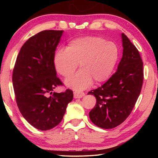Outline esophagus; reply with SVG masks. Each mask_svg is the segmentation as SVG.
I'll use <instances>...</instances> for the list:
<instances>
[{
	"instance_id": "1",
	"label": "esophagus",
	"mask_w": 158,
	"mask_h": 158,
	"mask_svg": "<svg viewBox=\"0 0 158 158\" xmlns=\"http://www.w3.org/2000/svg\"><path fill=\"white\" fill-rule=\"evenodd\" d=\"M85 95V93L84 92H79V91H75L74 93V98H81Z\"/></svg>"
}]
</instances>
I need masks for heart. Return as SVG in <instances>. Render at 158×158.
Masks as SVG:
<instances>
[{
    "label": "heart",
    "instance_id": "heart-1",
    "mask_svg": "<svg viewBox=\"0 0 158 158\" xmlns=\"http://www.w3.org/2000/svg\"><path fill=\"white\" fill-rule=\"evenodd\" d=\"M119 57V49L113 42L100 37L87 36L73 40L66 49H58L54 64L58 73L68 78L79 63L80 70L66 80L68 86L77 90L86 89L94 81L100 84L107 80L113 73Z\"/></svg>",
    "mask_w": 158,
    "mask_h": 158
}]
</instances>
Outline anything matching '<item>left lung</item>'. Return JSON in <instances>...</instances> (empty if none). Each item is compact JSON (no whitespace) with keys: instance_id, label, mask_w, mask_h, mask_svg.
Listing matches in <instances>:
<instances>
[{"instance_id":"obj_1","label":"left lung","mask_w":158,"mask_h":158,"mask_svg":"<svg viewBox=\"0 0 158 158\" xmlns=\"http://www.w3.org/2000/svg\"><path fill=\"white\" fill-rule=\"evenodd\" d=\"M121 37L123 51L116 72L102 85L88 93L97 100L89 112L90 121L103 129L116 127L125 121L143 84V62L139 51L124 33Z\"/></svg>"}]
</instances>
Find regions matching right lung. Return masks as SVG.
<instances>
[{
    "label": "right lung",
    "mask_w": 158,
    "mask_h": 158,
    "mask_svg": "<svg viewBox=\"0 0 158 158\" xmlns=\"http://www.w3.org/2000/svg\"><path fill=\"white\" fill-rule=\"evenodd\" d=\"M63 33L46 30L30 37L21 47L13 69L18 108L29 123L42 131L60 123L73 99V92L69 89L60 93L52 92L63 85L56 76L53 60Z\"/></svg>",
    "instance_id": "add662e5"
}]
</instances>
